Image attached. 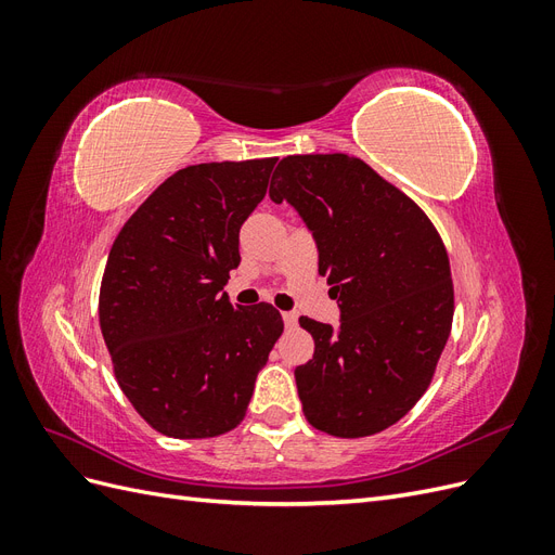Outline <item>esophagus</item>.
<instances>
[{
    "instance_id": "obj_1",
    "label": "esophagus",
    "mask_w": 555,
    "mask_h": 555,
    "mask_svg": "<svg viewBox=\"0 0 555 555\" xmlns=\"http://www.w3.org/2000/svg\"><path fill=\"white\" fill-rule=\"evenodd\" d=\"M282 319H284V326L294 328L296 322H298V314L296 312H282Z\"/></svg>"
}]
</instances>
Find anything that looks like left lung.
Segmentation results:
<instances>
[{"label": "left lung", "instance_id": "left-lung-1", "mask_svg": "<svg viewBox=\"0 0 555 555\" xmlns=\"http://www.w3.org/2000/svg\"><path fill=\"white\" fill-rule=\"evenodd\" d=\"M271 198L304 217L340 328L300 317L314 354L296 367L308 422L367 438L400 422L428 389L453 322L444 243L428 215L359 157L289 155Z\"/></svg>", "mask_w": 555, "mask_h": 555}]
</instances>
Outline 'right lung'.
<instances>
[{
    "instance_id": "add662e5",
    "label": "right lung",
    "mask_w": 555,
    "mask_h": 555,
    "mask_svg": "<svg viewBox=\"0 0 555 555\" xmlns=\"http://www.w3.org/2000/svg\"><path fill=\"white\" fill-rule=\"evenodd\" d=\"M278 157L194 164L166 178L117 233L99 324L122 393L178 440L236 428L284 324L271 304L231 306L238 231Z\"/></svg>"
}]
</instances>
